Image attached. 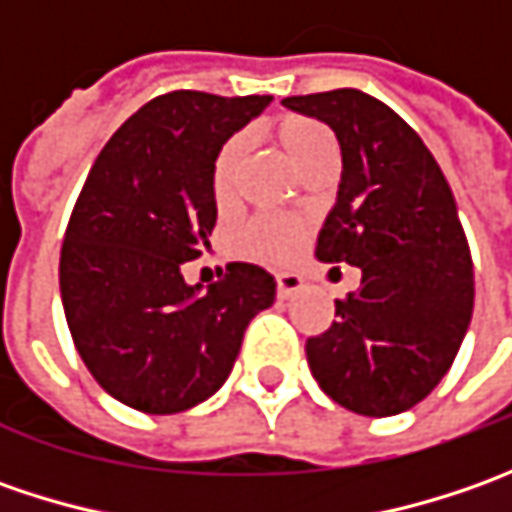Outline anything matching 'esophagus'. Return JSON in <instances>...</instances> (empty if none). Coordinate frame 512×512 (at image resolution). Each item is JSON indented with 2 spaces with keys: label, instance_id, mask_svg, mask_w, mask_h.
I'll use <instances>...</instances> for the list:
<instances>
[{
  "label": "esophagus",
  "instance_id": "1",
  "mask_svg": "<svg viewBox=\"0 0 512 512\" xmlns=\"http://www.w3.org/2000/svg\"><path fill=\"white\" fill-rule=\"evenodd\" d=\"M302 287H305V282H302L299 273H276V293H279V299L296 296Z\"/></svg>",
  "mask_w": 512,
  "mask_h": 512
}]
</instances>
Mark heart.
I'll list each match as a JSON object with an SVG mask.
<instances>
[{
    "instance_id": "b5f03b06",
    "label": "heart",
    "mask_w": 512,
    "mask_h": 512,
    "mask_svg": "<svg viewBox=\"0 0 512 512\" xmlns=\"http://www.w3.org/2000/svg\"><path fill=\"white\" fill-rule=\"evenodd\" d=\"M273 139L279 142V148L290 156V162L305 173L313 168L319 159H325L333 153V133L307 116L287 113L282 119L273 122ZM245 159V139L242 136H230L225 145L219 148L213 168H210V190L216 205L225 207L236 199V185H239V168ZM305 219L299 216H282V213H259L253 216L242 233H239V250L267 265H285L290 262L305 239Z\"/></svg>"
}]
</instances>
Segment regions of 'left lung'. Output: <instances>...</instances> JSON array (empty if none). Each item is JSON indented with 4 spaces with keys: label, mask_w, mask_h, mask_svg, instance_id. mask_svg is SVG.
I'll use <instances>...</instances> for the list:
<instances>
[{
    "label": "left lung",
    "mask_w": 512,
    "mask_h": 512,
    "mask_svg": "<svg viewBox=\"0 0 512 512\" xmlns=\"http://www.w3.org/2000/svg\"><path fill=\"white\" fill-rule=\"evenodd\" d=\"M342 148L336 205L316 256L362 270L336 299V322L307 339V364L327 396L359 416H396L442 382L473 316V259L453 190L396 110L356 88L290 96Z\"/></svg>",
    "instance_id": "1"
}]
</instances>
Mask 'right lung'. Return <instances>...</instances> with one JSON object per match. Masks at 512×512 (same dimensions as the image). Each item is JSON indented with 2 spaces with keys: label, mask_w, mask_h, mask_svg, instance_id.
I'll return each instance as SVG.
<instances>
[{
  "label": "right lung",
  "mask_w": 512,
  "mask_h": 512,
  "mask_svg": "<svg viewBox=\"0 0 512 512\" xmlns=\"http://www.w3.org/2000/svg\"><path fill=\"white\" fill-rule=\"evenodd\" d=\"M267 105L156 96L110 136L76 199L59 259L65 319L90 376L133 410L168 416L210 399L250 319L276 299L273 276L247 262L207 290L182 276L216 225L213 159Z\"/></svg>",
  "instance_id": "right-lung-1"
}]
</instances>
